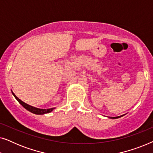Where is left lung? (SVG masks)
Instances as JSON below:
<instances>
[{
    "label": "left lung",
    "instance_id": "1",
    "mask_svg": "<svg viewBox=\"0 0 153 153\" xmlns=\"http://www.w3.org/2000/svg\"><path fill=\"white\" fill-rule=\"evenodd\" d=\"M121 116H117V117H108V118H112V119H115V118H120V117H121Z\"/></svg>",
    "mask_w": 153,
    "mask_h": 153
}]
</instances>
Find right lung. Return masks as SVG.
Returning a JSON list of instances; mask_svg holds the SVG:
<instances>
[{"label": "right lung", "mask_w": 153, "mask_h": 153, "mask_svg": "<svg viewBox=\"0 0 153 153\" xmlns=\"http://www.w3.org/2000/svg\"><path fill=\"white\" fill-rule=\"evenodd\" d=\"M12 95H14V97L16 98V100H17V101L19 102V103L22 104V105L24 106V107L26 108V110L29 111L33 113V114H37V115H42V114H48V113H50L52 111H53L54 108H47V109H42V108H36V107H34V106H32L30 105H28V104H27L26 103H25L22 100L19 99V98L16 97V96L14 95V93L12 91Z\"/></svg>", "instance_id": "obj_1"}]
</instances>
